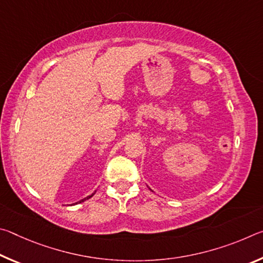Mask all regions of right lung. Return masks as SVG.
<instances>
[{"mask_svg":"<svg viewBox=\"0 0 263 263\" xmlns=\"http://www.w3.org/2000/svg\"><path fill=\"white\" fill-rule=\"evenodd\" d=\"M92 195H94V194H92ZM92 195H91V196H92ZM91 196H88V197H87V198H84V199H82V202H83V201H86V199H88V198H90V197H91ZM80 202H81V201H80Z\"/></svg>","mask_w":263,"mask_h":263,"instance_id":"right-lung-1","label":"right lung"}]
</instances>
